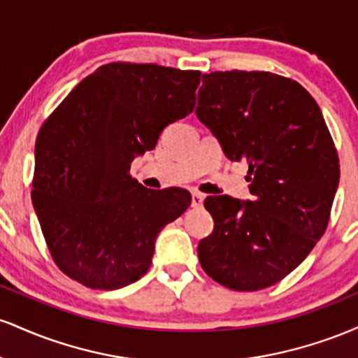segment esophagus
Returning <instances> with one entry per match:
<instances>
[{
  "label": "esophagus",
  "instance_id": "1",
  "mask_svg": "<svg viewBox=\"0 0 358 358\" xmlns=\"http://www.w3.org/2000/svg\"><path fill=\"white\" fill-rule=\"evenodd\" d=\"M203 205V195L200 192H193L192 193V207L193 208H200Z\"/></svg>",
  "mask_w": 358,
  "mask_h": 358
}]
</instances>
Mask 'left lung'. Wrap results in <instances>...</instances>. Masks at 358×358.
Here are the masks:
<instances>
[{
  "label": "left lung",
  "instance_id": "obj_1",
  "mask_svg": "<svg viewBox=\"0 0 358 358\" xmlns=\"http://www.w3.org/2000/svg\"><path fill=\"white\" fill-rule=\"evenodd\" d=\"M195 113L231 162H248L254 195L207 196L213 232L200 241V264L234 291L276 285L330 220L340 163L322 110L296 80L227 71L203 73Z\"/></svg>",
  "mask_w": 358,
  "mask_h": 358
}]
</instances>
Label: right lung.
<instances>
[{"mask_svg": "<svg viewBox=\"0 0 358 358\" xmlns=\"http://www.w3.org/2000/svg\"><path fill=\"white\" fill-rule=\"evenodd\" d=\"M199 71L113 62L79 82L40 127L34 202L59 269L117 289L151 266L155 241L192 202L183 188L148 190L129 175L168 124L195 108Z\"/></svg>", "mask_w": 358, "mask_h": 358, "instance_id": "obj_1", "label": "right lung"}]
</instances>
